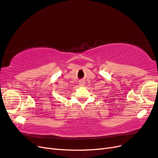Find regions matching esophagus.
Segmentation results:
<instances>
[{"label":"esophagus","instance_id":"esophagus-1","mask_svg":"<svg viewBox=\"0 0 158 158\" xmlns=\"http://www.w3.org/2000/svg\"><path fill=\"white\" fill-rule=\"evenodd\" d=\"M79 85L80 86H84V81H80V82H79Z\"/></svg>","mask_w":158,"mask_h":158}]
</instances>
